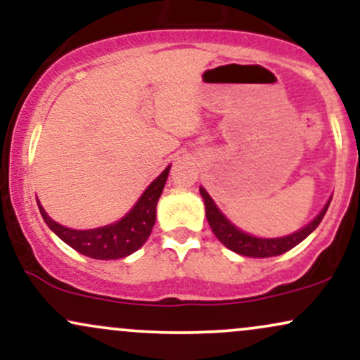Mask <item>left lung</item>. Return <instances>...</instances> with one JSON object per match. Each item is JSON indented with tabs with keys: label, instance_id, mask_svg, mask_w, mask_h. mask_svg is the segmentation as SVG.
Segmentation results:
<instances>
[{
	"label": "left lung",
	"instance_id": "left-lung-1",
	"mask_svg": "<svg viewBox=\"0 0 360 360\" xmlns=\"http://www.w3.org/2000/svg\"><path fill=\"white\" fill-rule=\"evenodd\" d=\"M200 193L205 200L206 218H208L210 226H212L213 233L217 235L218 240H220L225 247H229L230 250L237 252V254L240 255H247V257H274V255H281L284 254V252L291 250L292 247H296L300 242H303L304 238H307L318 225H320V221L323 220L326 210H328L330 201H332L330 200L315 220L308 223V225L304 226V229H301L300 232L291 233L283 238H257L240 232L238 229H235L232 223L218 212L217 205L213 203L210 194L206 193L203 188L200 189Z\"/></svg>",
	"mask_w": 360,
	"mask_h": 360
}]
</instances>
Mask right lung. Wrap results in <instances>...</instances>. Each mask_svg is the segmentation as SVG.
<instances>
[{
    "instance_id": "right-lung-1",
    "label": "right lung",
    "mask_w": 360,
    "mask_h": 360,
    "mask_svg": "<svg viewBox=\"0 0 360 360\" xmlns=\"http://www.w3.org/2000/svg\"><path fill=\"white\" fill-rule=\"evenodd\" d=\"M169 167L171 166L164 169L162 174L148 186L142 198L137 201V205L131 208V212L113 225L94 230H71L51 220V217L39 205L40 214H42L49 229L60 240H64L69 247H72L74 250L86 255V257L101 260L127 257V255L139 250L147 242L148 235L152 232V226L155 223V206L164 189V184H166Z\"/></svg>"
}]
</instances>
